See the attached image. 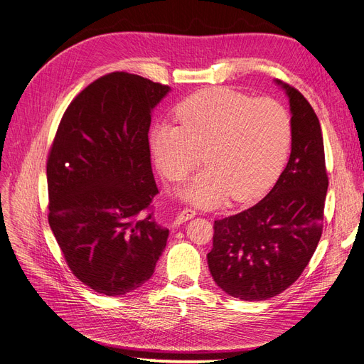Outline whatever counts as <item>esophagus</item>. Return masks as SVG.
<instances>
[{
    "mask_svg": "<svg viewBox=\"0 0 364 364\" xmlns=\"http://www.w3.org/2000/svg\"><path fill=\"white\" fill-rule=\"evenodd\" d=\"M193 217H196V211H193V209H190V208H184L181 213L177 214V223L178 224L184 223V221L193 218Z\"/></svg>",
    "mask_w": 364,
    "mask_h": 364,
    "instance_id": "obj_1",
    "label": "esophagus"
}]
</instances>
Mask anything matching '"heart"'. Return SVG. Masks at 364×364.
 Here are the masks:
<instances>
[{
  "label": "heart",
  "instance_id": "heart-1",
  "mask_svg": "<svg viewBox=\"0 0 364 364\" xmlns=\"http://www.w3.org/2000/svg\"><path fill=\"white\" fill-rule=\"evenodd\" d=\"M177 118L180 125L153 128L151 151L169 181L183 180L203 159L206 166L180 190L199 206H214L228 195L237 202L254 199L274 180L289 149V114L272 99L202 90L177 107Z\"/></svg>",
  "mask_w": 364,
  "mask_h": 364
}]
</instances>
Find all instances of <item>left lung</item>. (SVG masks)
<instances>
[{"instance_id": "8db88e82", "label": "left lung", "mask_w": 364, "mask_h": 364, "mask_svg": "<svg viewBox=\"0 0 364 364\" xmlns=\"http://www.w3.org/2000/svg\"><path fill=\"white\" fill-rule=\"evenodd\" d=\"M291 106L292 150L288 165L262 200L214 223L208 257L215 283L243 301L269 299L296 282L323 232L328 192L324 146L317 114L304 95L276 81Z\"/></svg>"}]
</instances>
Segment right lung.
<instances>
[{
	"label": "right lung",
	"mask_w": 364,
	"mask_h": 364,
	"mask_svg": "<svg viewBox=\"0 0 364 364\" xmlns=\"http://www.w3.org/2000/svg\"><path fill=\"white\" fill-rule=\"evenodd\" d=\"M171 88L112 72L70 102L47 161L48 223L70 272L94 292L125 295L147 282L168 228L141 217L159 190L150 114Z\"/></svg>",
	"instance_id": "1"
}]
</instances>
